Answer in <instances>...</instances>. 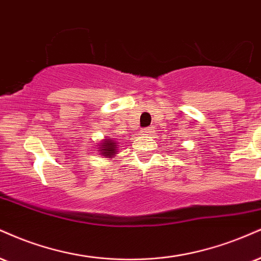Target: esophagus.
I'll return each instance as SVG.
<instances>
[{"mask_svg": "<svg viewBox=\"0 0 261 261\" xmlns=\"http://www.w3.org/2000/svg\"><path fill=\"white\" fill-rule=\"evenodd\" d=\"M153 133H154V128H153V126L146 127V128H144V130L142 131V134H143V135H147V136H148V135H152Z\"/></svg>", "mask_w": 261, "mask_h": 261, "instance_id": "obj_1", "label": "esophagus"}]
</instances>
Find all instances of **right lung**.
Instances as JSON below:
<instances>
[{
    "label": "right lung",
    "mask_w": 261,
    "mask_h": 261,
    "mask_svg": "<svg viewBox=\"0 0 261 261\" xmlns=\"http://www.w3.org/2000/svg\"><path fill=\"white\" fill-rule=\"evenodd\" d=\"M100 152V155L105 158H112L118 154V144L113 139H105L99 144H97Z\"/></svg>",
    "instance_id": "right-lung-1"
}]
</instances>
